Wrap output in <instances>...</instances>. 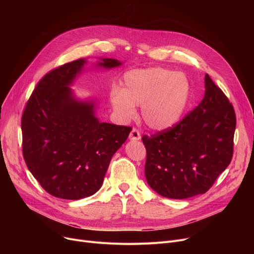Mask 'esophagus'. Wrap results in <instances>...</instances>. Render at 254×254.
I'll return each mask as SVG.
<instances>
[{
    "instance_id": "1",
    "label": "esophagus",
    "mask_w": 254,
    "mask_h": 254,
    "mask_svg": "<svg viewBox=\"0 0 254 254\" xmlns=\"http://www.w3.org/2000/svg\"><path fill=\"white\" fill-rule=\"evenodd\" d=\"M129 140L131 141H137V140H140L141 139V135H140V131L137 129V128H132L130 134H129Z\"/></svg>"
}]
</instances>
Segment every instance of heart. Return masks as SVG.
Wrapping results in <instances>:
<instances>
[{"label":"heart","mask_w":254,"mask_h":254,"mask_svg":"<svg viewBox=\"0 0 254 254\" xmlns=\"http://www.w3.org/2000/svg\"><path fill=\"white\" fill-rule=\"evenodd\" d=\"M190 96V83L185 74L154 66L126 73L123 89L114 87L110 101L125 120L134 117L135 106L141 105L145 124L154 130H165L180 122Z\"/></svg>","instance_id":"heart-1"}]
</instances>
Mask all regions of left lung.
Instances as JSON below:
<instances>
[{
  "instance_id": "obj_1",
  "label": "left lung",
  "mask_w": 254,
  "mask_h": 254,
  "mask_svg": "<svg viewBox=\"0 0 254 254\" xmlns=\"http://www.w3.org/2000/svg\"><path fill=\"white\" fill-rule=\"evenodd\" d=\"M236 114L223 91L205 75V96L195 109L171 128L143 136L145 177L169 198L203 194L230 165Z\"/></svg>"
}]
</instances>
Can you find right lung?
<instances>
[{
	"mask_svg": "<svg viewBox=\"0 0 254 254\" xmlns=\"http://www.w3.org/2000/svg\"><path fill=\"white\" fill-rule=\"evenodd\" d=\"M85 59L47 73L31 95L21 117L22 153L26 166L51 195L80 199L96 193L113 154L131 127L101 123L96 100L80 101L70 85L83 71ZM122 64L100 59L104 69Z\"/></svg>",
	"mask_w": 254,
	"mask_h": 254,
	"instance_id": "obj_1",
	"label": "right lung"
}]
</instances>
